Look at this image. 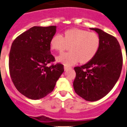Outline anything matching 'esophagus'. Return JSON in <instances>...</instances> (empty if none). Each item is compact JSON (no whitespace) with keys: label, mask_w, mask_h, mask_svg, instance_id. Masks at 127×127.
I'll return each mask as SVG.
<instances>
[{"label":"esophagus","mask_w":127,"mask_h":127,"mask_svg":"<svg viewBox=\"0 0 127 127\" xmlns=\"http://www.w3.org/2000/svg\"><path fill=\"white\" fill-rule=\"evenodd\" d=\"M70 68H71V67H70V66H67V65H64V70H67Z\"/></svg>","instance_id":"1"}]
</instances>
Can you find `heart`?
I'll return each mask as SVG.
<instances>
[{"mask_svg": "<svg viewBox=\"0 0 127 127\" xmlns=\"http://www.w3.org/2000/svg\"><path fill=\"white\" fill-rule=\"evenodd\" d=\"M99 36L94 32L73 28L68 30L63 36L57 34L50 42L52 49L59 52L70 49V51L62 54L57 57L59 62L66 65L91 61L98 52L100 47Z\"/></svg>", "mask_w": 127, "mask_h": 127, "instance_id": "heart-1", "label": "heart"}]
</instances>
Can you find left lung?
<instances>
[{
    "label": "left lung",
    "instance_id": "left-lung-1",
    "mask_svg": "<svg viewBox=\"0 0 127 127\" xmlns=\"http://www.w3.org/2000/svg\"><path fill=\"white\" fill-rule=\"evenodd\" d=\"M100 47L96 56L88 63L74 68L76 77L73 88L78 96L88 101L104 97L120 77L123 65L120 46L114 36L98 28Z\"/></svg>",
    "mask_w": 127,
    "mask_h": 127
}]
</instances>
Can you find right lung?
Instances as JSON below:
<instances>
[{"label":"right lung","instance_id":"right-lung-1","mask_svg":"<svg viewBox=\"0 0 127 127\" xmlns=\"http://www.w3.org/2000/svg\"><path fill=\"white\" fill-rule=\"evenodd\" d=\"M56 32V26H33L12 42L10 75L17 90L28 98L39 99L51 93L64 72L62 64L52 63L55 58L50 51Z\"/></svg>","mask_w":127,"mask_h":127}]
</instances>
